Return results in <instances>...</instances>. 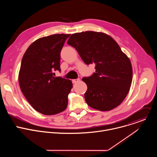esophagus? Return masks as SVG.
Masks as SVG:
<instances>
[{"label":"esophagus","instance_id":"1","mask_svg":"<svg viewBox=\"0 0 157 157\" xmlns=\"http://www.w3.org/2000/svg\"><path fill=\"white\" fill-rule=\"evenodd\" d=\"M79 80H80V79H79V78H78V79H73V80H72V82H73V83H76V82H78Z\"/></svg>","mask_w":157,"mask_h":157}]
</instances>
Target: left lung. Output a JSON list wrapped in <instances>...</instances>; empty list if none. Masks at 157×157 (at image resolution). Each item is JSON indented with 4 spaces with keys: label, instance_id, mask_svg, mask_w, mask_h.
I'll list each match as a JSON object with an SVG mask.
<instances>
[{
    "label": "left lung",
    "instance_id": "8db88e82",
    "mask_svg": "<svg viewBox=\"0 0 157 157\" xmlns=\"http://www.w3.org/2000/svg\"><path fill=\"white\" fill-rule=\"evenodd\" d=\"M67 44L87 65L95 64L96 72L82 79L87 86L84 94L87 105L108 111L121 104L130 90L132 68L117 42L105 33L87 31L71 35Z\"/></svg>",
    "mask_w": 157,
    "mask_h": 157
}]
</instances>
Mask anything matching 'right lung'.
Returning a JSON list of instances; mask_svg holds the SVG:
<instances>
[{
    "mask_svg": "<svg viewBox=\"0 0 157 157\" xmlns=\"http://www.w3.org/2000/svg\"><path fill=\"white\" fill-rule=\"evenodd\" d=\"M70 34H55L32 43L22 58L18 75L21 92L33 108L44 115L64 110L73 87L71 81L55 77L61 71L60 53Z\"/></svg>",
    "mask_w": 157,
    "mask_h": 157,
    "instance_id": "obj_1",
    "label": "right lung"
}]
</instances>
